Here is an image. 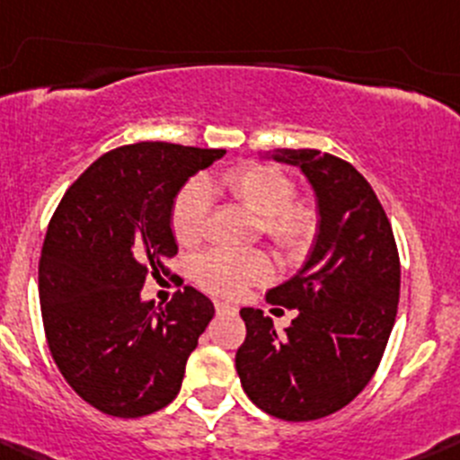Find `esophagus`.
<instances>
[{
	"instance_id": "obj_1",
	"label": "esophagus",
	"mask_w": 460,
	"mask_h": 460,
	"mask_svg": "<svg viewBox=\"0 0 460 460\" xmlns=\"http://www.w3.org/2000/svg\"><path fill=\"white\" fill-rule=\"evenodd\" d=\"M215 307H217V314H226V312H236V307H232L230 303H224V301H217Z\"/></svg>"
}]
</instances>
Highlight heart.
<instances>
[{"label": "heart", "mask_w": 460, "mask_h": 460, "mask_svg": "<svg viewBox=\"0 0 460 460\" xmlns=\"http://www.w3.org/2000/svg\"><path fill=\"white\" fill-rule=\"evenodd\" d=\"M217 190L261 221L263 234L288 259L299 261L310 252L319 234L321 217L314 203L295 201V183L272 165L245 164L217 179ZM210 210V186L190 181L179 190L170 210V228L174 239L192 245L201 239ZM195 281L215 295L236 296L250 283L270 277V261L259 252H228L210 250L192 263Z\"/></svg>", "instance_id": "1"}]
</instances>
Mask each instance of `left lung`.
Wrapping results in <instances>:
<instances>
[{"instance_id": "obj_1", "label": "left lung", "mask_w": 460, "mask_h": 460, "mask_svg": "<svg viewBox=\"0 0 460 460\" xmlns=\"http://www.w3.org/2000/svg\"><path fill=\"white\" fill-rule=\"evenodd\" d=\"M263 159L295 165L316 197L321 224L305 263L265 301L296 310L277 332L243 307L236 374L254 405L283 420H316L370 383L396 319L401 265L394 234L372 186L348 161L281 148Z\"/></svg>"}]
</instances>
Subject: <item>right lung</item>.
Here are the masks:
<instances>
[{
    "mask_svg": "<svg viewBox=\"0 0 460 460\" xmlns=\"http://www.w3.org/2000/svg\"><path fill=\"white\" fill-rule=\"evenodd\" d=\"M224 155L164 141L111 150L50 219L40 259L46 339L68 385L103 414H153L181 390L215 305L186 286L161 307L141 288L177 254L170 210L179 190Z\"/></svg>",
    "mask_w": 460,
    "mask_h": 460,
    "instance_id": "add662e5",
    "label": "right lung"
}]
</instances>
